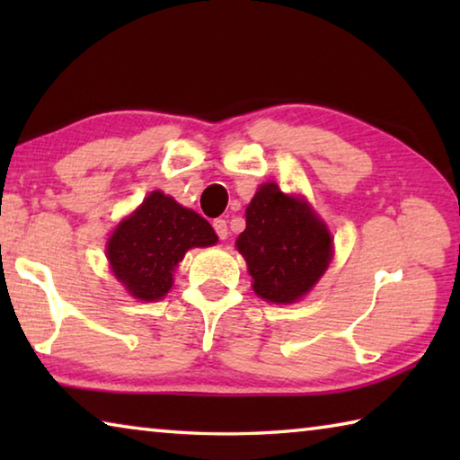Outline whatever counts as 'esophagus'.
I'll list each match as a JSON object with an SVG mask.
<instances>
[{
  "mask_svg": "<svg viewBox=\"0 0 460 460\" xmlns=\"http://www.w3.org/2000/svg\"><path fill=\"white\" fill-rule=\"evenodd\" d=\"M213 227L217 231V235H219V239H227V235H229L227 221H225V219H215L213 221Z\"/></svg>",
  "mask_w": 460,
  "mask_h": 460,
  "instance_id": "34e87169",
  "label": "esophagus"
}]
</instances>
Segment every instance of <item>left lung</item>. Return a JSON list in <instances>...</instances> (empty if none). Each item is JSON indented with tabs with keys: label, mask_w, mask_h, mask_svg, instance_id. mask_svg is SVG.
Returning <instances> with one entry per match:
<instances>
[{
	"label": "left lung",
	"mask_w": 460,
	"mask_h": 460,
	"mask_svg": "<svg viewBox=\"0 0 460 460\" xmlns=\"http://www.w3.org/2000/svg\"><path fill=\"white\" fill-rule=\"evenodd\" d=\"M235 245L253 278V292L274 305H292L313 290L332 260V235L302 197L276 182L261 184L245 208Z\"/></svg>",
	"instance_id": "8db88e82"
}]
</instances>
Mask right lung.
I'll return each mask as SVG.
<instances>
[{"mask_svg":"<svg viewBox=\"0 0 460 460\" xmlns=\"http://www.w3.org/2000/svg\"><path fill=\"white\" fill-rule=\"evenodd\" d=\"M219 237L207 219L162 190L147 194L107 241L113 276L137 300H162L174 284V270L190 247H211Z\"/></svg>","mask_w":460,"mask_h":460,"instance_id":"add662e5","label":"right lung"}]
</instances>
